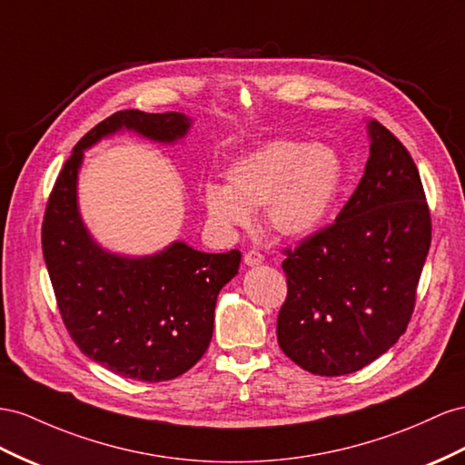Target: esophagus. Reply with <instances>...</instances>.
<instances>
[{
    "instance_id": "obj_1",
    "label": "esophagus",
    "mask_w": 465,
    "mask_h": 465,
    "mask_svg": "<svg viewBox=\"0 0 465 465\" xmlns=\"http://www.w3.org/2000/svg\"><path fill=\"white\" fill-rule=\"evenodd\" d=\"M263 262V256L258 252V250H250V252L244 254V263L248 268H254V266H260V263Z\"/></svg>"
}]
</instances>
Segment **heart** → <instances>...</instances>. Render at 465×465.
Returning a JSON list of instances; mask_svg holds the SVG:
<instances>
[{
    "mask_svg": "<svg viewBox=\"0 0 465 465\" xmlns=\"http://www.w3.org/2000/svg\"><path fill=\"white\" fill-rule=\"evenodd\" d=\"M344 182L341 154L324 143L278 139L238 158L227 183L207 182L203 205L223 232L248 229L263 205L270 227L285 238H303L322 227Z\"/></svg>",
    "mask_w": 465,
    "mask_h": 465,
    "instance_id": "1",
    "label": "heart"
}]
</instances>
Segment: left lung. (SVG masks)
I'll list each match as a JSON object with an SVG mask.
<instances>
[{"label":"left lung","instance_id":"left-lung-1","mask_svg":"<svg viewBox=\"0 0 465 465\" xmlns=\"http://www.w3.org/2000/svg\"><path fill=\"white\" fill-rule=\"evenodd\" d=\"M370 158L331 227L287 250L278 342L317 375H346L407 331L430 248V213L407 148L366 121Z\"/></svg>","mask_w":465,"mask_h":465}]
</instances>
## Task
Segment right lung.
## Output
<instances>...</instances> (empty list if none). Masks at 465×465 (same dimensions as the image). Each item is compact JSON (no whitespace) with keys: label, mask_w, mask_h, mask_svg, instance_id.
Segmentation results:
<instances>
[{"label":"right lung","mask_w":465,"mask_h":465,"mask_svg":"<svg viewBox=\"0 0 465 465\" xmlns=\"http://www.w3.org/2000/svg\"><path fill=\"white\" fill-rule=\"evenodd\" d=\"M192 124L178 111L115 113L74 146L46 205L43 254L62 321L87 358L123 378L168 381L195 366L211 342L219 292L242 254L199 252L183 241L148 256L104 248L80 213L84 153L119 133L175 144Z\"/></svg>","instance_id":"right-lung-1"}]
</instances>
